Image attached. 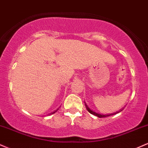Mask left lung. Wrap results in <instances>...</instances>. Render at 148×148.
<instances>
[{"label":"left lung","mask_w":148,"mask_h":148,"mask_svg":"<svg viewBox=\"0 0 148 148\" xmlns=\"http://www.w3.org/2000/svg\"><path fill=\"white\" fill-rule=\"evenodd\" d=\"M85 106H86V109H87V111H88V112L90 113V114H93V115H95V116H98V118H105V117H107V116H110L114 115V114H117V113H119L120 112H121V111H122V109H121V110L120 111V112H116V113H114V114H106V115H103V114H98V113H95V112H93V111H92L91 109H90L89 107H88V106L86 105V103H85Z\"/></svg>","instance_id":"1"}]
</instances>
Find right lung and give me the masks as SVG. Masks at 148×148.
<instances>
[{
  "label": "right lung",
  "instance_id": "obj_1",
  "mask_svg": "<svg viewBox=\"0 0 148 148\" xmlns=\"http://www.w3.org/2000/svg\"><path fill=\"white\" fill-rule=\"evenodd\" d=\"M57 110H58V109H57V110H56V111H55V112H54L53 113H52V114H54V113H55V112H57Z\"/></svg>",
  "mask_w": 148,
  "mask_h": 148
}]
</instances>
